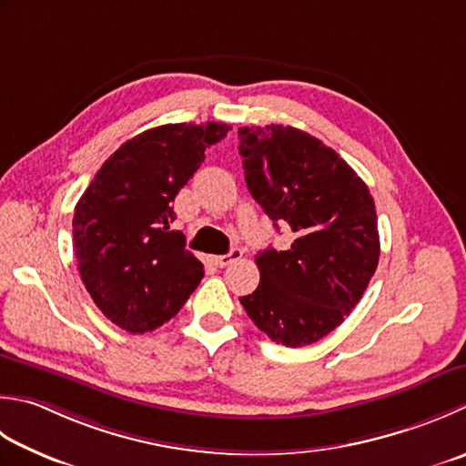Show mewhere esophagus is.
Wrapping results in <instances>:
<instances>
[{
  "instance_id": "1",
  "label": "esophagus",
  "mask_w": 466,
  "mask_h": 466,
  "mask_svg": "<svg viewBox=\"0 0 466 466\" xmlns=\"http://www.w3.org/2000/svg\"><path fill=\"white\" fill-rule=\"evenodd\" d=\"M240 258H242V250L240 248H232L228 254H222V257H216L214 262H216V267L224 268V267H230L232 262L240 260Z\"/></svg>"
}]
</instances>
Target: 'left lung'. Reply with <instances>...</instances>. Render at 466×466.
Returning <instances> with one entry per match:
<instances>
[{"mask_svg":"<svg viewBox=\"0 0 466 466\" xmlns=\"http://www.w3.org/2000/svg\"><path fill=\"white\" fill-rule=\"evenodd\" d=\"M240 155L252 198L289 250L257 254L260 285L240 299L272 341L305 348L343 323L380 258L378 216L363 179L323 141L295 127H242Z\"/></svg>","mask_w":466,"mask_h":466,"instance_id":"1","label":"left lung"}]
</instances>
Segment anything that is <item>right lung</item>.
Returning <instances> with one entry per match:
<instances>
[{
  "label": "right lung",
  "instance_id": "obj_1",
  "mask_svg": "<svg viewBox=\"0 0 466 466\" xmlns=\"http://www.w3.org/2000/svg\"><path fill=\"white\" fill-rule=\"evenodd\" d=\"M226 123H176L123 143L96 171L75 208L72 242L80 279L103 315L129 333H147L184 307L204 277L169 230L171 202L220 143Z\"/></svg>",
  "mask_w": 466,
  "mask_h": 466
}]
</instances>
